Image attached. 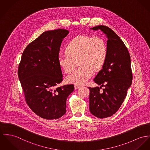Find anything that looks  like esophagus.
<instances>
[{"mask_svg": "<svg viewBox=\"0 0 150 150\" xmlns=\"http://www.w3.org/2000/svg\"><path fill=\"white\" fill-rule=\"evenodd\" d=\"M81 86H79V85H78V84H75V86H74V87H75V89H78L79 87H80Z\"/></svg>", "mask_w": 150, "mask_h": 150, "instance_id": "1", "label": "esophagus"}]
</instances>
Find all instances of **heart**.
<instances>
[{"instance_id": "obj_1", "label": "heart", "mask_w": 150, "mask_h": 150, "mask_svg": "<svg viewBox=\"0 0 150 150\" xmlns=\"http://www.w3.org/2000/svg\"><path fill=\"white\" fill-rule=\"evenodd\" d=\"M107 51L106 43L102 37L79 35L69 42L67 53L58 55V64L65 72L69 73L76 67L78 61L81 66L68 75L66 81L83 84L93 75L94 70L103 66Z\"/></svg>"}]
</instances>
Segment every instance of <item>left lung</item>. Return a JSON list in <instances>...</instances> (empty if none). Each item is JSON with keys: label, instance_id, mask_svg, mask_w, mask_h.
<instances>
[{"label": "left lung", "instance_id": "obj_1", "mask_svg": "<svg viewBox=\"0 0 150 150\" xmlns=\"http://www.w3.org/2000/svg\"><path fill=\"white\" fill-rule=\"evenodd\" d=\"M91 30H100L108 39L107 55L101 69L93 81L102 87H89L90 93V111L99 118H105L114 114L123 103L131 86L132 74L131 58L127 47L119 36L105 25H98Z\"/></svg>", "mask_w": 150, "mask_h": 150}]
</instances>
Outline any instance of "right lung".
Masks as SVG:
<instances>
[{
    "mask_svg": "<svg viewBox=\"0 0 150 150\" xmlns=\"http://www.w3.org/2000/svg\"><path fill=\"white\" fill-rule=\"evenodd\" d=\"M69 31H47L23 51L18 77L25 99L33 112L45 119H57L66 112V100L73 84L55 87L63 81L58 57L63 39Z\"/></svg>",
    "mask_w": 150,
    "mask_h": 150,
    "instance_id": "obj_1",
    "label": "right lung"
}]
</instances>
